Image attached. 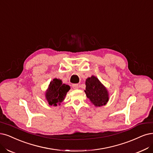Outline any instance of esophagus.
I'll list each match as a JSON object with an SVG mask.
<instances>
[{
  "label": "esophagus",
  "instance_id": "34e87169",
  "mask_svg": "<svg viewBox=\"0 0 153 153\" xmlns=\"http://www.w3.org/2000/svg\"><path fill=\"white\" fill-rule=\"evenodd\" d=\"M72 88L74 89H78L79 88V84H73Z\"/></svg>",
  "mask_w": 153,
  "mask_h": 153
}]
</instances>
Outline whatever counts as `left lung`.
<instances>
[{
	"instance_id": "8db88e82",
	"label": "left lung",
	"mask_w": 153,
	"mask_h": 153,
	"mask_svg": "<svg viewBox=\"0 0 153 153\" xmlns=\"http://www.w3.org/2000/svg\"><path fill=\"white\" fill-rule=\"evenodd\" d=\"M86 97L95 106L105 105L109 100V94L106 88L98 79L94 76L88 77L86 81Z\"/></svg>"
}]
</instances>
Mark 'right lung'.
<instances>
[{"label": "right lung", "mask_w": 153, "mask_h": 153, "mask_svg": "<svg viewBox=\"0 0 153 153\" xmlns=\"http://www.w3.org/2000/svg\"><path fill=\"white\" fill-rule=\"evenodd\" d=\"M71 89L69 85L62 83L59 79H53L50 82L48 88L45 93V98L50 105L57 106L64 101L67 93Z\"/></svg>", "instance_id": "right-lung-1"}]
</instances>
